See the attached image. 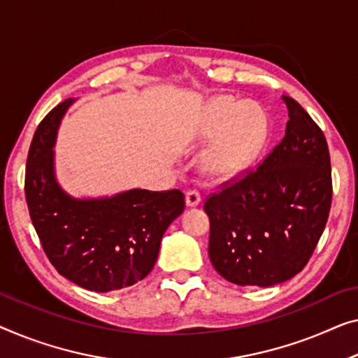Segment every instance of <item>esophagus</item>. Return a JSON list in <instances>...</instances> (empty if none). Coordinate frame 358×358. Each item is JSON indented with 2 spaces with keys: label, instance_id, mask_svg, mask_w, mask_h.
<instances>
[{
  "label": "esophagus",
  "instance_id": "34e87169",
  "mask_svg": "<svg viewBox=\"0 0 358 358\" xmlns=\"http://www.w3.org/2000/svg\"><path fill=\"white\" fill-rule=\"evenodd\" d=\"M186 207H197L201 204V194L197 191H188L185 196Z\"/></svg>",
  "mask_w": 358,
  "mask_h": 358
}]
</instances>
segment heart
<instances>
[{
    "label": "heart",
    "mask_w": 358,
    "mask_h": 358,
    "mask_svg": "<svg viewBox=\"0 0 358 358\" xmlns=\"http://www.w3.org/2000/svg\"><path fill=\"white\" fill-rule=\"evenodd\" d=\"M268 133V117L257 103L227 94L207 101L191 135L196 146L214 141L201 159L202 177L223 183L243 175L257 161Z\"/></svg>",
    "instance_id": "b5f03b06"
}]
</instances>
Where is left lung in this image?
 <instances>
[{
    "label": "left lung",
    "instance_id": "1",
    "mask_svg": "<svg viewBox=\"0 0 358 358\" xmlns=\"http://www.w3.org/2000/svg\"><path fill=\"white\" fill-rule=\"evenodd\" d=\"M285 138L264 164L206 201L209 257L238 286L268 287L301 271L327 225L331 164L323 131L289 96Z\"/></svg>",
    "mask_w": 358,
    "mask_h": 358
}]
</instances>
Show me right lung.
<instances>
[{"label":"right lung","instance_id":"right-lung-1","mask_svg":"<svg viewBox=\"0 0 358 358\" xmlns=\"http://www.w3.org/2000/svg\"><path fill=\"white\" fill-rule=\"evenodd\" d=\"M69 98L36 128L25 170V197L41 246L55 268L83 289L109 292L146 278L165 230L185 209L181 191L127 189L76 197L56 177L55 146Z\"/></svg>","mask_w":358,"mask_h":358}]
</instances>
